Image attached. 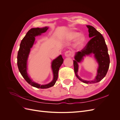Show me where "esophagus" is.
Masks as SVG:
<instances>
[{"label":"esophagus","instance_id":"esophagus-1","mask_svg":"<svg viewBox=\"0 0 120 120\" xmlns=\"http://www.w3.org/2000/svg\"><path fill=\"white\" fill-rule=\"evenodd\" d=\"M64 56L66 57H70L71 56V52L70 50H68L64 53Z\"/></svg>","mask_w":120,"mask_h":120}]
</instances>
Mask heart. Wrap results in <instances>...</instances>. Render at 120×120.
Instances as JSON below:
<instances>
[{"instance_id":"obj_1","label":"heart","mask_w":120,"mask_h":120,"mask_svg":"<svg viewBox=\"0 0 120 120\" xmlns=\"http://www.w3.org/2000/svg\"><path fill=\"white\" fill-rule=\"evenodd\" d=\"M75 39V45L77 48L82 46L86 41V38L85 36L82 34H79L78 32L75 31H71L67 34L66 36V38L68 41H72Z\"/></svg>"}]
</instances>
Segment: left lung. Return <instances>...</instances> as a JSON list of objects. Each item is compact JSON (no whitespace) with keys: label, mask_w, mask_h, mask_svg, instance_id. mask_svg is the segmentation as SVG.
<instances>
[{"label":"left lung","mask_w":120,"mask_h":120,"mask_svg":"<svg viewBox=\"0 0 120 120\" xmlns=\"http://www.w3.org/2000/svg\"><path fill=\"white\" fill-rule=\"evenodd\" d=\"M89 29V38H92L85 47L80 52L75 53L74 60V71L76 77L79 80L86 83H94L101 81L106 76L110 65V57L108 52V48L104 38L100 32L95 27L90 25H86ZM94 54V58L98 64L97 74L93 80H84L77 75L78 64L80 63L86 56Z\"/></svg>","instance_id":"8db88e82"}]
</instances>
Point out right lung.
<instances>
[{"mask_svg":"<svg viewBox=\"0 0 120 120\" xmlns=\"http://www.w3.org/2000/svg\"><path fill=\"white\" fill-rule=\"evenodd\" d=\"M49 29L45 26L42 28H33L29 30L22 39L20 44V47L17 54V66L19 72L29 84L32 86L39 89H48L53 86L57 79L58 72L64 60L61 55H60L53 60L51 64L53 74V79L49 83L46 85H40L34 81L30 78L27 73V60L30 55V49L35 44V37L41 35L45 33Z\"/></svg>","mask_w":120,"mask_h":120,"instance_id":"add662e5","label":"right lung"}]
</instances>
